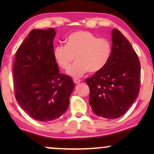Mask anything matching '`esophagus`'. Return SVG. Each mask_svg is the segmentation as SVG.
I'll list each match as a JSON object with an SVG mask.
<instances>
[{
  "mask_svg": "<svg viewBox=\"0 0 154 154\" xmlns=\"http://www.w3.org/2000/svg\"><path fill=\"white\" fill-rule=\"evenodd\" d=\"M73 82H74L75 84H79L81 83V80L77 79H73Z\"/></svg>",
  "mask_w": 154,
  "mask_h": 154,
  "instance_id": "34e87169",
  "label": "esophagus"
}]
</instances>
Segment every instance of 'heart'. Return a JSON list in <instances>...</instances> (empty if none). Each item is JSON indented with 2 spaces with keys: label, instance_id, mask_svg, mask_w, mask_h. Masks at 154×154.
<instances>
[{
  "label": "heart",
  "instance_id": "heart-1",
  "mask_svg": "<svg viewBox=\"0 0 154 154\" xmlns=\"http://www.w3.org/2000/svg\"><path fill=\"white\" fill-rule=\"evenodd\" d=\"M112 46L106 38H98L90 31H79L71 33L66 38V45L54 48V57L58 64L67 70L75 57L76 62L68 73L79 78L85 73H97L102 70L111 57Z\"/></svg>",
  "mask_w": 154,
  "mask_h": 154
}]
</instances>
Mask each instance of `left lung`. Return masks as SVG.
<instances>
[{
  "mask_svg": "<svg viewBox=\"0 0 154 154\" xmlns=\"http://www.w3.org/2000/svg\"><path fill=\"white\" fill-rule=\"evenodd\" d=\"M111 33L112 51L108 63L85 82L93 112L116 119L125 114L137 98L141 73L138 56L128 40L116 29Z\"/></svg>",
  "mask_w": 154,
  "mask_h": 154,
  "instance_id": "8db88e82",
  "label": "left lung"
}]
</instances>
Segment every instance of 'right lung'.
<instances>
[{
	"instance_id": "obj_1",
	"label": "right lung",
	"mask_w": 154,
	"mask_h": 154,
	"mask_svg": "<svg viewBox=\"0 0 154 154\" xmlns=\"http://www.w3.org/2000/svg\"><path fill=\"white\" fill-rule=\"evenodd\" d=\"M56 31L33 29L21 44L14 62L15 98L25 112L41 122L54 121L64 114L75 84L61 74L54 57Z\"/></svg>"
}]
</instances>
